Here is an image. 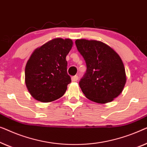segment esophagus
I'll return each instance as SVG.
<instances>
[{
	"label": "esophagus",
	"mask_w": 147,
	"mask_h": 147,
	"mask_svg": "<svg viewBox=\"0 0 147 147\" xmlns=\"http://www.w3.org/2000/svg\"><path fill=\"white\" fill-rule=\"evenodd\" d=\"M71 79H72V81H73V82H76V81H77L78 79V76L77 75L72 76Z\"/></svg>",
	"instance_id": "34e87169"
}]
</instances>
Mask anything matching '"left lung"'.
I'll return each instance as SVG.
<instances>
[{
    "instance_id": "left-lung-1",
    "label": "left lung",
    "mask_w": 147,
    "mask_h": 147,
    "mask_svg": "<svg viewBox=\"0 0 147 147\" xmlns=\"http://www.w3.org/2000/svg\"><path fill=\"white\" fill-rule=\"evenodd\" d=\"M84 58L86 71L79 86L86 98L97 103L109 102L123 91L125 69L119 55L105 43L80 39L75 41Z\"/></svg>"
}]
</instances>
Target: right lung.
<instances>
[{
  "label": "right lung",
  "instance_id": "add662e5",
  "mask_svg": "<svg viewBox=\"0 0 147 147\" xmlns=\"http://www.w3.org/2000/svg\"><path fill=\"white\" fill-rule=\"evenodd\" d=\"M71 39L55 38L36 49L25 67V83L33 98L49 102L65 93L71 78L66 57L73 47Z\"/></svg>",
  "mask_w": 147,
  "mask_h": 147
}]
</instances>
